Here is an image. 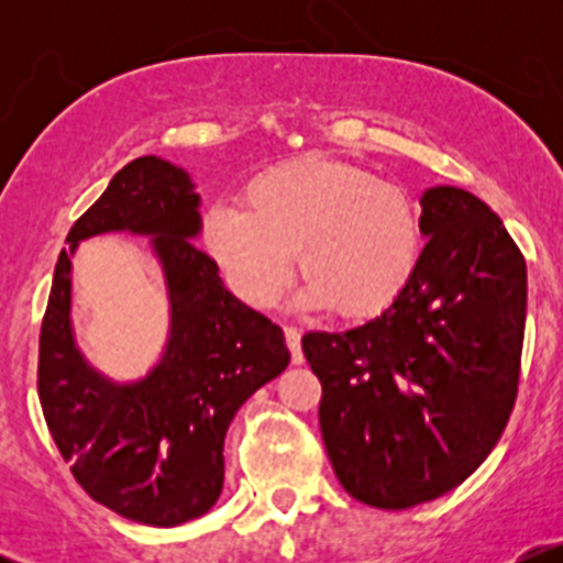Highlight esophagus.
I'll list each match as a JSON object with an SVG mask.
<instances>
[{
  "instance_id": "esophagus-1",
  "label": "esophagus",
  "mask_w": 563,
  "mask_h": 563,
  "mask_svg": "<svg viewBox=\"0 0 563 563\" xmlns=\"http://www.w3.org/2000/svg\"><path fill=\"white\" fill-rule=\"evenodd\" d=\"M283 335H286V344L290 349V360H294V365H301L303 363V354H301V333L296 331L294 325H286L283 328Z\"/></svg>"
}]
</instances>
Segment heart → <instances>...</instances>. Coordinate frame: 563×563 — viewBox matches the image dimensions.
Returning a JSON list of instances; mask_svg holds the SVG:
<instances>
[{"label": "heart", "mask_w": 563, "mask_h": 563, "mask_svg": "<svg viewBox=\"0 0 563 563\" xmlns=\"http://www.w3.org/2000/svg\"><path fill=\"white\" fill-rule=\"evenodd\" d=\"M200 238L254 307L280 299L299 251L303 307H333L352 320L389 309L423 249L421 217L405 187L318 156L256 174L243 187V209L211 206Z\"/></svg>", "instance_id": "1"}]
</instances>
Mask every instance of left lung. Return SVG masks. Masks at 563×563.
I'll use <instances>...</instances> for the list:
<instances>
[{
    "label": "left lung",
    "mask_w": 563,
    "mask_h": 563,
    "mask_svg": "<svg viewBox=\"0 0 563 563\" xmlns=\"http://www.w3.org/2000/svg\"><path fill=\"white\" fill-rule=\"evenodd\" d=\"M416 275L378 318L312 331L320 431L354 500L405 510L463 484L506 429L519 391L527 264L500 217L461 187L421 198Z\"/></svg>",
    "instance_id": "8db88e82"
}]
</instances>
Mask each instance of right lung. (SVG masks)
Wrapping results in <instances>:
<instances>
[{
	"label": "right lung",
	"instance_id": "right-lung-1",
	"mask_svg": "<svg viewBox=\"0 0 563 563\" xmlns=\"http://www.w3.org/2000/svg\"><path fill=\"white\" fill-rule=\"evenodd\" d=\"M198 200L169 161L126 164L70 228L38 333V402L70 474L92 500L147 527L185 525L214 506L230 421L290 360L280 328L238 301L192 243ZM113 229L154 238L173 303L167 354L129 387L97 377L69 333V254Z\"/></svg>",
	"mask_w": 563,
	"mask_h": 563
}]
</instances>
